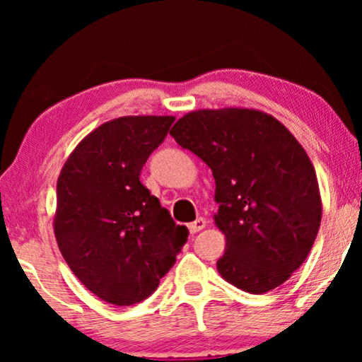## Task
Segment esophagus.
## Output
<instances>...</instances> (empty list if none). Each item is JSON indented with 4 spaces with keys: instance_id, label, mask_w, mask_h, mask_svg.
Returning a JSON list of instances; mask_svg holds the SVG:
<instances>
[{
    "instance_id": "esophagus-1",
    "label": "esophagus",
    "mask_w": 362,
    "mask_h": 362,
    "mask_svg": "<svg viewBox=\"0 0 362 362\" xmlns=\"http://www.w3.org/2000/svg\"><path fill=\"white\" fill-rule=\"evenodd\" d=\"M206 219L204 217H199V219H196L194 222H191L189 226H187V229H189V232L191 234H196V232H199V230H202L206 227Z\"/></svg>"
}]
</instances>
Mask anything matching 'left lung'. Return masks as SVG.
Returning a JSON list of instances; mask_svg holds the SVG:
<instances>
[{
	"label": "left lung",
	"mask_w": 362,
	"mask_h": 362,
	"mask_svg": "<svg viewBox=\"0 0 362 362\" xmlns=\"http://www.w3.org/2000/svg\"><path fill=\"white\" fill-rule=\"evenodd\" d=\"M216 180L217 272L247 293L276 288L303 264L321 224L315 168L288 128L255 108H202L171 128Z\"/></svg>",
	"instance_id": "obj_1"
}]
</instances>
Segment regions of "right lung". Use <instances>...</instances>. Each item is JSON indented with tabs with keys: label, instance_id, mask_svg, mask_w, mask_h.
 <instances>
[{
	"label": "right lung",
	"instance_id": "right-lung-1",
	"mask_svg": "<svg viewBox=\"0 0 362 362\" xmlns=\"http://www.w3.org/2000/svg\"><path fill=\"white\" fill-rule=\"evenodd\" d=\"M175 117L113 118L88 133L57 180L54 235L74 275L98 298L130 306L148 298L173 265L187 229L140 182Z\"/></svg>",
	"mask_w": 362,
	"mask_h": 362
}]
</instances>
